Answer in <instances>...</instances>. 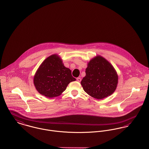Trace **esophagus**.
<instances>
[{"label": "esophagus", "instance_id": "obj_1", "mask_svg": "<svg viewBox=\"0 0 149 149\" xmlns=\"http://www.w3.org/2000/svg\"><path fill=\"white\" fill-rule=\"evenodd\" d=\"M77 81H79V82L81 81V78H78L77 79Z\"/></svg>", "mask_w": 149, "mask_h": 149}]
</instances>
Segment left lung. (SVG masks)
<instances>
[{"mask_svg":"<svg viewBox=\"0 0 149 149\" xmlns=\"http://www.w3.org/2000/svg\"><path fill=\"white\" fill-rule=\"evenodd\" d=\"M86 76L81 81L84 91L101 100L112 95L118 83V75L113 66L104 57L97 55L88 62Z\"/></svg>","mask_w":149,"mask_h":149,"instance_id":"8db88e82","label":"left lung"}]
</instances>
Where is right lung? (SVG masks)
<instances>
[{
  "mask_svg": "<svg viewBox=\"0 0 149 149\" xmlns=\"http://www.w3.org/2000/svg\"><path fill=\"white\" fill-rule=\"evenodd\" d=\"M70 69L66 68L61 57L54 54L45 59L34 77L37 91L48 98L61 95L70 82L75 81Z\"/></svg>",
  "mask_w": 149,
  "mask_h": 149,
  "instance_id": "1",
  "label": "right lung"
}]
</instances>
